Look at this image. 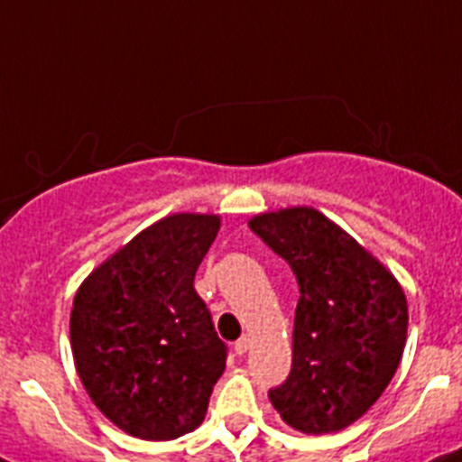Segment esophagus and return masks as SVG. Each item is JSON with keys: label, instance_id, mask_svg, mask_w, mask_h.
I'll return each instance as SVG.
<instances>
[{"label": "esophagus", "instance_id": "1", "mask_svg": "<svg viewBox=\"0 0 462 462\" xmlns=\"http://www.w3.org/2000/svg\"><path fill=\"white\" fill-rule=\"evenodd\" d=\"M248 347H251V338H248V336H241V338L235 343V352H236V355H239V356L246 355Z\"/></svg>", "mask_w": 462, "mask_h": 462}]
</instances>
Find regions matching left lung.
I'll use <instances>...</instances> for the list:
<instances>
[{
  "instance_id": "left-lung-1",
  "label": "left lung",
  "mask_w": 462,
  "mask_h": 462,
  "mask_svg": "<svg viewBox=\"0 0 462 462\" xmlns=\"http://www.w3.org/2000/svg\"><path fill=\"white\" fill-rule=\"evenodd\" d=\"M299 282L292 368L269 389L282 421L309 435L336 433L371 410L392 382L407 338L396 278L350 235L309 207L248 223Z\"/></svg>"
}]
</instances>
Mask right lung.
<instances>
[{
    "label": "right lung",
    "instance_id": "right-lung-1",
    "mask_svg": "<svg viewBox=\"0 0 462 462\" xmlns=\"http://www.w3.org/2000/svg\"><path fill=\"white\" fill-rule=\"evenodd\" d=\"M218 226V216H168L78 290L70 310L78 375L128 435L174 439L205 421L227 345L193 281Z\"/></svg>",
    "mask_w": 462,
    "mask_h": 462
}]
</instances>
